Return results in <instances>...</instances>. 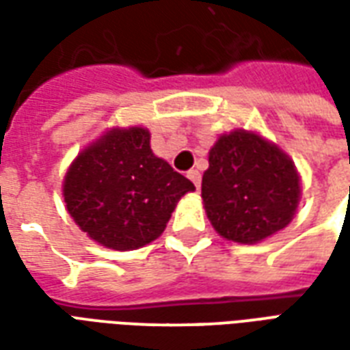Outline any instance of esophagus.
<instances>
[{"instance_id":"1","label":"esophagus","mask_w":350,"mask_h":350,"mask_svg":"<svg viewBox=\"0 0 350 350\" xmlns=\"http://www.w3.org/2000/svg\"><path fill=\"white\" fill-rule=\"evenodd\" d=\"M187 178H189L191 182L195 183V187H200V172H198V170H189V172H187Z\"/></svg>"}]
</instances>
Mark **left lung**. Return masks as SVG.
Masks as SVG:
<instances>
[{"mask_svg": "<svg viewBox=\"0 0 350 350\" xmlns=\"http://www.w3.org/2000/svg\"><path fill=\"white\" fill-rule=\"evenodd\" d=\"M202 176L206 215L223 238L257 243L285 228L300 202V176L291 157L257 133L219 137Z\"/></svg>", "mask_w": 350, "mask_h": 350, "instance_id": "obj_1", "label": "left lung"}]
</instances>
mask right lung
Instances as JSON below:
<instances>
[{
  "label": "right lung",
  "mask_w": 350,
  "mask_h": 350,
  "mask_svg": "<svg viewBox=\"0 0 350 350\" xmlns=\"http://www.w3.org/2000/svg\"><path fill=\"white\" fill-rule=\"evenodd\" d=\"M195 185L153 155L144 127L110 129L72 161L64 182L67 212L92 240L131 251L157 240L178 200Z\"/></svg>",
  "instance_id": "add662e5"
}]
</instances>
